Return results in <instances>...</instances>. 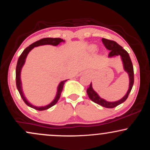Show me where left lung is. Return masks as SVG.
Here are the masks:
<instances>
[{
    "label": "left lung",
    "mask_w": 150,
    "mask_h": 150,
    "mask_svg": "<svg viewBox=\"0 0 150 150\" xmlns=\"http://www.w3.org/2000/svg\"><path fill=\"white\" fill-rule=\"evenodd\" d=\"M101 40H102V42L103 44H104V45L105 46V47H106L108 50L111 51H110L109 54H108V57L111 58L113 57V56H120V57H121L122 62H123V68H124L125 71L128 74L129 81H130V82H129V88L126 94H125L121 99H120V100L116 101H112V102L106 101L105 99H102V98L99 97V94L93 89L92 84V82H91L89 88L87 89V94H88V97L89 99H90L92 101H94V103H96V104L101 105V106H104L105 108H111L116 107V106H118V105L122 104L123 102H124V101L127 99V98H128L134 83L133 66H132L131 59H130L128 53L127 52L125 49H123L121 46H120L119 44H117L116 42H114V41L109 40V39H104V38H102Z\"/></svg>",
    "instance_id": "1"
}]
</instances>
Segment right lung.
Wrapping results in <instances>:
<instances>
[{
    "mask_svg": "<svg viewBox=\"0 0 150 150\" xmlns=\"http://www.w3.org/2000/svg\"><path fill=\"white\" fill-rule=\"evenodd\" d=\"M65 41L63 39H61V38H44V39H40V40L37 41V42L33 43L31 45H30L28 47H27L24 50L23 52L22 53V54L20 55V56L18 58V63H17V67H16V85L17 88L19 93H20V96H21L22 99H23V101H25V103L28 106H30L31 108H33L34 109L38 110V111H44V110H46L48 108H51V106H53V105H55L56 103L58 102V99H59L60 97H61V94L63 90V85H64L65 82H66V80H63L62 82H60V84L58 86L57 88V93H56V95L55 99L50 103L49 104L46 105L44 106H36L30 104L27 99H26V97L24 95L23 91H22V82H21V78H20V74H21V70L22 67H23L24 64L25 63L26 58H27V55L30 53V51L32 49H33L34 47H37V46H42V45H52V46H58V44H61V42H64Z\"/></svg>",
    "mask_w": 150,
    "mask_h": 150,
    "instance_id": "add662e5",
    "label": "right lung"
}]
</instances>
